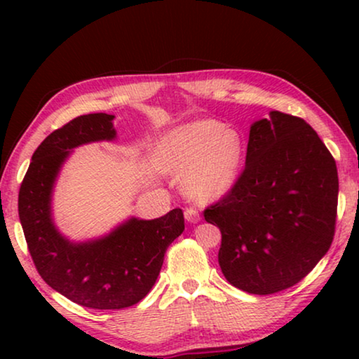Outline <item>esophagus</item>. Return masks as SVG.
Wrapping results in <instances>:
<instances>
[{
	"label": "esophagus",
	"mask_w": 359,
	"mask_h": 359,
	"mask_svg": "<svg viewBox=\"0 0 359 359\" xmlns=\"http://www.w3.org/2000/svg\"><path fill=\"white\" fill-rule=\"evenodd\" d=\"M184 217H186V220H188V222H191V224H198L199 220H201V214H199L198 210H196L194 208H186V210H184Z\"/></svg>",
	"instance_id": "esophagus-1"
}]
</instances>
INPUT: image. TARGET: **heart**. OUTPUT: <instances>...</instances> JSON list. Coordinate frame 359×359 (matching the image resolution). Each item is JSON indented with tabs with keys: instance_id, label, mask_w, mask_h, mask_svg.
<instances>
[{
	"instance_id": "obj_1",
	"label": "heart",
	"mask_w": 359,
	"mask_h": 359,
	"mask_svg": "<svg viewBox=\"0 0 359 359\" xmlns=\"http://www.w3.org/2000/svg\"><path fill=\"white\" fill-rule=\"evenodd\" d=\"M161 163L184 175V189L199 203L224 198L238 180L243 140L222 122L199 119L171 130L160 147Z\"/></svg>"
}]
</instances>
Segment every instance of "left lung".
Instances as JSON below:
<instances>
[{"label":"left lung","mask_w":359,"mask_h":359,"mask_svg":"<svg viewBox=\"0 0 359 359\" xmlns=\"http://www.w3.org/2000/svg\"><path fill=\"white\" fill-rule=\"evenodd\" d=\"M337 204V163L317 132L279 111L255 122L237 183L204 210L222 233L225 279L259 296L297 284L330 248Z\"/></svg>","instance_id":"8db88e82"}]
</instances>
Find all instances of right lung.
<instances>
[{"instance_id": "right-lung-1", "label": "right lung", "mask_w": 359, "mask_h": 359, "mask_svg": "<svg viewBox=\"0 0 359 359\" xmlns=\"http://www.w3.org/2000/svg\"><path fill=\"white\" fill-rule=\"evenodd\" d=\"M112 119L96 112L53 130L34 151L18 201L29 253L43 281L70 301L100 311L140 302L158 278L166 248L184 230L181 209L154 220L132 217L85 243H73L55 229L50 201L60 166L75 147L114 139Z\"/></svg>"}]
</instances>
